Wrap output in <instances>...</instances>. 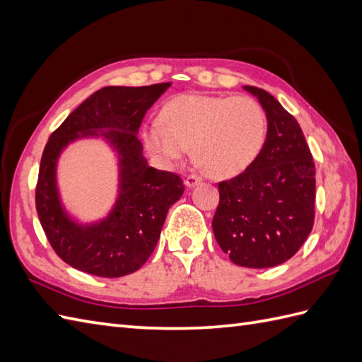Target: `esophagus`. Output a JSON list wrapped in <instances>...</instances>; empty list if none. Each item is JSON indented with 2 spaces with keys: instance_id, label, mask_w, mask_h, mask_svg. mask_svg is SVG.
I'll return each mask as SVG.
<instances>
[{
  "instance_id": "esophagus-1",
  "label": "esophagus",
  "mask_w": 362,
  "mask_h": 362,
  "mask_svg": "<svg viewBox=\"0 0 362 362\" xmlns=\"http://www.w3.org/2000/svg\"><path fill=\"white\" fill-rule=\"evenodd\" d=\"M200 182H202V177H200V175H196V174H191V175H188L187 179H185V185H187L188 188L196 187V185L200 183Z\"/></svg>"
}]
</instances>
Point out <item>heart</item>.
<instances>
[{
  "instance_id": "heart-1",
  "label": "heart",
  "mask_w": 362,
  "mask_h": 362,
  "mask_svg": "<svg viewBox=\"0 0 362 362\" xmlns=\"http://www.w3.org/2000/svg\"><path fill=\"white\" fill-rule=\"evenodd\" d=\"M160 120L143 132L149 153L168 165L192 148L196 160L217 179L247 171L267 140V115L250 97L177 95L163 106Z\"/></svg>"
}]
</instances>
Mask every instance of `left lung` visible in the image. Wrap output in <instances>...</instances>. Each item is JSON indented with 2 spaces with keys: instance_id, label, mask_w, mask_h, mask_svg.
Instances as JSON below:
<instances>
[{
  "instance_id": "1",
  "label": "left lung",
  "mask_w": 362,
  "mask_h": 362,
  "mask_svg": "<svg viewBox=\"0 0 362 362\" xmlns=\"http://www.w3.org/2000/svg\"><path fill=\"white\" fill-rule=\"evenodd\" d=\"M262 105L267 140L247 171L219 183L214 238L231 262L270 268L295 256L315 222V162L299 123L267 90L243 86Z\"/></svg>"
}]
</instances>
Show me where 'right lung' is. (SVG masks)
I'll return each instance as SVG.
<instances>
[{
    "instance_id": "1",
    "label": "right lung",
    "mask_w": 362,
    "mask_h": 362,
    "mask_svg": "<svg viewBox=\"0 0 362 362\" xmlns=\"http://www.w3.org/2000/svg\"><path fill=\"white\" fill-rule=\"evenodd\" d=\"M171 83L94 92L58 126L41 157L35 205L46 238L67 265L100 277L137 272L160 238L168 209L183 191L180 175L156 170L137 137L148 109ZM103 136L119 157V196L105 220L78 224L65 213L56 187V162L69 142Z\"/></svg>"
}]
</instances>
